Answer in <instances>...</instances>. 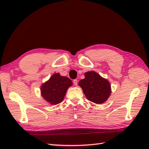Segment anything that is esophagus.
Instances as JSON below:
<instances>
[{"label":"esophagus","mask_w":149,"mask_h":149,"mask_svg":"<svg viewBox=\"0 0 149 149\" xmlns=\"http://www.w3.org/2000/svg\"><path fill=\"white\" fill-rule=\"evenodd\" d=\"M73 82H74V84L75 86H77V84H78V81L77 79H74Z\"/></svg>","instance_id":"34e87169"}]
</instances>
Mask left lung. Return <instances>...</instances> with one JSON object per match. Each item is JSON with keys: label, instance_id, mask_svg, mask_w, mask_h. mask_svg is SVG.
<instances>
[{"label": "left lung", "instance_id": "8db88e82", "mask_svg": "<svg viewBox=\"0 0 149 149\" xmlns=\"http://www.w3.org/2000/svg\"><path fill=\"white\" fill-rule=\"evenodd\" d=\"M84 79L79 82L86 99L97 104L106 102L111 93L109 82L94 71L84 74Z\"/></svg>", "mask_w": 149, "mask_h": 149}]
</instances>
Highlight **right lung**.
Here are the masks:
<instances>
[{
	"mask_svg": "<svg viewBox=\"0 0 149 149\" xmlns=\"http://www.w3.org/2000/svg\"><path fill=\"white\" fill-rule=\"evenodd\" d=\"M72 84L69 78L61 76L59 73H55L48 81L42 84L41 95L50 105H56L63 100L68 88Z\"/></svg>",
	"mask_w": 149,
	"mask_h": 149,
	"instance_id": "add662e5",
	"label": "right lung"
}]
</instances>
